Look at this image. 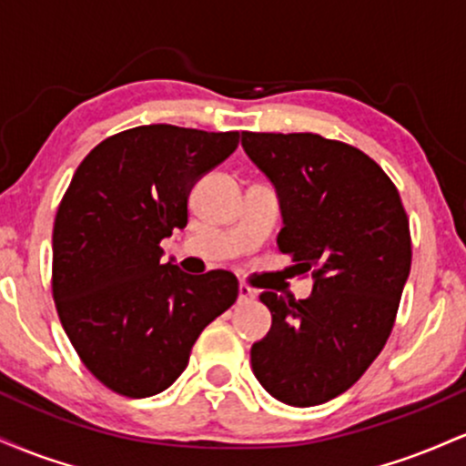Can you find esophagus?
<instances>
[{"mask_svg": "<svg viewBox=\"0 0 466 466\" xmlns=\"http://www.w3.org/2000/svg\"><path fill=\"white\" fill-rule=\"evenodd\" d=\"M238 300L240 302L254 300V289L248 287V285H238Z\"/></svg>", "mask_w": 466, "mask_h": 466, "instance_id": "34e87169", "label": "esophagus"}]
</instances>
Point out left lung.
<instances>
[{
	"instance_id": "1",
	"label": "left lung",
	"mask_w": 466,
	"mask_h": 466,
	"mask_svg": "<svg viewBox=\"0 0 466 466\" xmlns=\"http://www.w3.org/2000/svg\"><path fill=\"white\" fill-rule=\"evenodd\" d=\"M243 148L278 192V248L313 276L307 300L260 293L271 329L251 346V370L274 399L311 408L346 392L386 346L410 276L408 215L381 166L350 144L243 131Z\"/></svg>"
}]
</instances>
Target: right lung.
<instances>
[{
    "label": "right lung",
    "instance_id": "right-lung-1",
    "mask_svg": "<svg viewBox=\"0 0 466 466\" xmlns=\"http://www.w3.org/2000/svg\"><path fill=\"white\" fill-rule=\"evenodd\" d=\"M238 131L144 125L80 162L52 232V296L80 361L122 397L164 392L197 337L238 298L229 271L162 265V238L188 223V195L237 151Z\"/></svg>",
    "mask_w": 466,
    "mask_h": 466
}]
</instances>
